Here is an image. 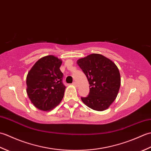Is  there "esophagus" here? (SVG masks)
Masks as SVG:
<instances>
[{
  "label": "esophagus",
  "mask_w": 151,
  "mask_h": 151,
  "mask_svg": "<svg viewBox=\"0 0 151 151\" xmlns=\"http://www.w3.org/2000/svg\"><path fill=\"white\" fill-rule=\"evenodd\" d=\"M73 85L75 86H77V84H76V82H73Z\"/></svg>",
  "instance_id": "obj_1"
}]
</instances>
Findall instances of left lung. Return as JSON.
Wrapping results in <instances>:
<instances>
[{
  "label": "left lung",
  "mask_w": 151,
  "mask_h": 151,
  "mask_svg": "<svg viewBox=\"0 0 151 151\" xmlns=\"http://www.w3.org/2000/svg\"><path fill=\"white\" fill-rule=\"evenodd\" d=\"M78 65L88 78L89 93L81 97L93 110L103 111L117 97L121 85L120 73L116 65L99 54H92L77 61Z\"/></svg>",
  "instance_id": "obj_1"
}]
</instances>
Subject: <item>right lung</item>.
<instances>
[{
	"label": "right lung",
	"instance_id": "right-lung-1",
	"mask_svg": "<svg viewBox=\"0 0 151 151\" xmlns=\"http://www.w3.org/2000/svg\"><path fill=\"white\" fill-rule=\"evenodd\" d=\"M62 60L49 55L34 64L27 77V92L32 103L39 110H52L62 101L65 86L60 69Z\"/></svg>",
	"mask_w": 151,
	"mask_h": 151
}]
</instances>
